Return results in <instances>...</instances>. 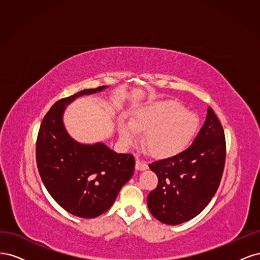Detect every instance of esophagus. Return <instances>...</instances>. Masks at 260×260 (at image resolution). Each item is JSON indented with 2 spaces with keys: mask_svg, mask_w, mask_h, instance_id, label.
<instances>
[{
  "mask_svg": "<svg viewBox=\"0 0 260 260\" xmlns=\"http://www.w3.org/2000/svg\"><path fill=\"white\" fill-rule=\"evenodd\" d=\"M136 168L138 170H145L147 169V165L144 160L140 159V158H137V164H136Z\"/></svg>",
  "mask_w": 260,
  "mask_h": 260,
  "instance_id": "esophagus-1",
  "label": "esophagus"
}]
</instances>
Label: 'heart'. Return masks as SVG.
Returning <instances> with one entry per match:
<instances>
[{
	"label": "heart",
	"instance_id": "b5f03b06",
	"mask_svg": "<svg viewBox=\"0 0 260 260\" xmlns=\"http://www.w3.org/2000/svg\"><path fill=\"white\" fill-rule=\"evenodd\" d=\"M199 127V117L176 101H168L139 111L132 121L118 124L122 142H138L140 132H147L145 145L153 155L167 156L180 152L191 142Z\"/></svg>",
	"mask_w": 260,
	"mask_h": 260
}]
</instances>
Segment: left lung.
<instances>
[{"label":"left lung","instance_id":"obj_1","mask_svg":"<svg viewBox=\"0 0 260 260\" xmlns=\"http://www.w3.org/2000/svg\"><path fill=\"white\" fill-rule=\"evenodd\" d=\"M224 130L211 107L193 143L185 151L148 165L158 178L147 196L151 214L176 225L205 208L218 190L225 164Z\"/></svg>","mask_w":260,"mask_h":260}]
</instances>
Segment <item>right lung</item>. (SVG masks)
Masks as SVG:
<instances>
[{
    "instance_id": "add662e5",
    "label": "right lung",
    "mask_w": 260,
    "mask_h": 260,
    "mask_svg": "<svg viewBox=\"0 0 260 260\" xmlns=\"http://www.w3.org/2000/svg\"><path fill=\"white\" fill-rule=\"evenodd\" d=\"M103 89L105 85L82 90L57 101L44 116L37 138V166L46 190L65 210L81 218H95L111 208L136 166L132 154H117L102 143L76 142L62 124L67 104Z\"/></svg>"
}]
</instances>
